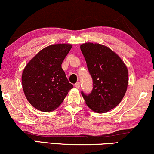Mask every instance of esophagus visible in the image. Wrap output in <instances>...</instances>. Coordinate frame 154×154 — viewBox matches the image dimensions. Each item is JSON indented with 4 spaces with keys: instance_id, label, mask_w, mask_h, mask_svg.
Wrapping results in <instances>:
<instances>
[{
    "instance_id": "obj_1",
    "label": "esophagus",
    "mask_w": 154,
    "mask_h": 154,
    "mask_svg": "<svg viewBox=\"0 0 154 154\" xmlns=\"http://www.w3.org/2000/svg\"><path fill=\"white\" fill-rule=\"evenodd\" d=\"M80 86H81V83H80V82H78L75 84V87L77 88V89H79L80 88Z\"/></svg>"
}]
</instances>
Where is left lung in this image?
I'll return each instance as SVG.
<instances>
[{"instance_id": "8db88e82", "label": "left lung", "mask_w": 154, "mask_h": 154, "mask_svg": "<svg viewBox=\"0 0 154 154\" xmlns=\"http://www.w3.org/2000/svg\"><path fill=\"white\" fill-rule=\"evenodd\" d=\"M93 81L90 94L81 92L86 104L94 112L104 113L118 106L128 85V70L121 58L110 48L99 43L81 45Z\"/></svg>"}]
</instances>
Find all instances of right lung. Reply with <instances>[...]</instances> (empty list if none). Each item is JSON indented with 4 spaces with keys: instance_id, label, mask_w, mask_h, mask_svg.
<instances>
[{
    "instance_id": "1",
    "label": "right lung",
    "mask_w": 154,
    "mask_h": 154,
    "mask_svg": "<svg viewBox=\"0 0 154 154\" xmlns=\"http://www.w3.org/2000/svg\"><path fill=\"white\" fill-rule=\"evenodd\" d=\"M71 48L72 45L68 43L48 46L25 66L22 75L23 90L35 109L43 112L55 110L73 88L62 68Z\"/></svg>"
}]
</instances>
